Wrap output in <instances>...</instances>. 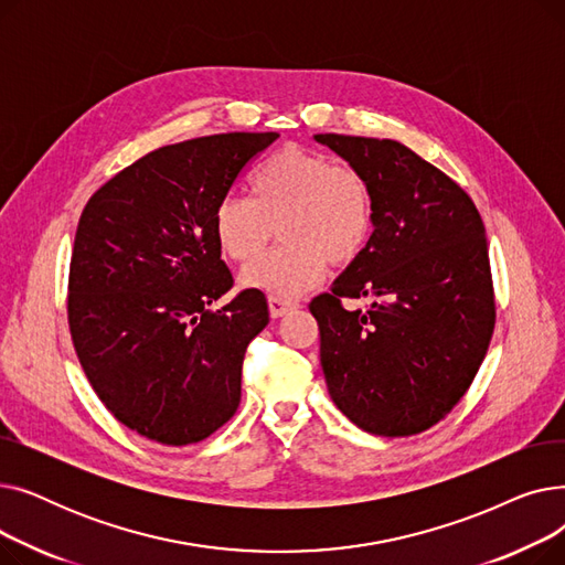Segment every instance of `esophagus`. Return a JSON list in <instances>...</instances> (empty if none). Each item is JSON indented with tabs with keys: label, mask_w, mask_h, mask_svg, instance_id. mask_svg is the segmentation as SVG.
Returning <instances> with one entry per match:
<instances>
[{
	"label": "esophagus",
	"mask_w": 565,
	"mask_h": 565,
	"mask_svg": "<svg viewBox=\"0 0 565 565\" xmlns=\"http://www.w3.org/2000/svg\"><path fill=\"white\" fill-rule=\"evenodd\" d=\"M267 307H270V316H273V318H281V316H286L288 311L298 309V302L279 298V295H270V298H267Z\"/></svg>",
	"instance_id": "obj_1"
}]
</instances>
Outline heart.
<instances>
[{
    "mask_svg": "<svg viewBox=\"0 0 565 565\" xmlns=\"http://www.w3.org/2000/svg\"><path fill=\"white\" fill-rule=\"evenodd\" d=\"M249 190L252 199L224 194L213 211L217 247L237 263L256 258L279 228L284 245L243 270L249 288L295 298L328 263L350 265L371 243L375 199L358 167L290 143L252 171Z\"/></svg>",
    "mask_w": 565,
    "mask_h": 565,
    "instance_id": "1",
    "label": "heart"
}]
</instances>
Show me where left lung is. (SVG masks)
<instances>
[{
	"mask_svg": "<svg viewBox=\"0 0 565 565\" xmlns=\"http://www.w3.org/2000/svg\"><path fill=\"white\" fill-rule=\"evenodd\" d=\"M358 167L375 199L366 252L309 302L337 407L362 430L417 435L477 377L494 332L486 226L469 194L394 139L316 135ZM350 312L343 299H363Z\"/></svg>",
	"mask_w": 565,
	"mask_h": 565,
	"instance_id": "8db88e82",
	"label": "left lung"
}]
</instances>
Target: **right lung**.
Wrapping results in <instances>:
<instances>
[{"label": "right lung", "mask_w": 565, "mask_h": 565, "mask_svg": "<svg viewBox=\"0 0 565 565\" xmlns=\"http://www.w3.org/2000/svg\"><path fill=\"white\" fill-rule=\"evenodd\" d=\"M277 132L196 137L146 153L84 205L68 273V328L103 405L137 435L188 447L241 405L265 295L233 288L215 203Z\"/></svg>", "instance_id": "add662e5"}]
</instances>
